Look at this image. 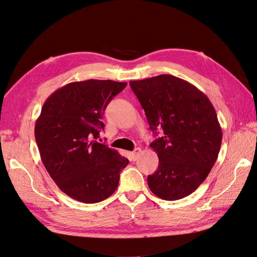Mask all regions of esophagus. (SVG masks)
<instances>
[{
    "label": "esophagus",
    "instance_id": "esophagus-1",
    "mask_svg": "<svg viewBox=\"0 0 257 257\" xmlns=\"http://www.w3.org/2000/svg\"><path fill=\"white\" fill-rule=\"evenodd\" d=\"M141 149H139V148H136V149L133 151V152H131V158H132V161H136V159L138 158V155H139V153H141Z\"/></svg>",
    "mask_w": 257,
    "mask_h": 257
}]
</instances>
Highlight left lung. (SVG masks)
Returning <instances> with one entry per match:
<instances>
[{
    "label": "left lung",
    "instance_id": "8db88e82",
    "mask_svg": "<svg viewBox=\"0 0 257 257\" xmlns=\"http://www.w3.org/2000/svg\"><path fill=\"white\" fill-rule=\"evenodd\" d=\"M158 137L150 147L159 168L148 176L151 192L165 200L190 195L205 181L220 152L222 128L211 102L195 85L173 75L130 81Z\"/></svg>",
    "mask_w": 257,
    "mask_h": 257
}]
</instances>
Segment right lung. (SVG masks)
I'll return each instance as SVG.
<instances>
[{
	"label": "right lung",
	"mask_w": 257,
	"mask_h": 257,
	"mask_svg": "<svg viewBox=\"0 0 257 257\" xmlns=\"http://www.w3.org/2000/svg\"><path fill=\"white\" fill-rule=\"evenodd\" d=\"M126 82L89 79L71 82L46 99L35 123L41 159L59 189L84 204L99 203L118 188L128 160L99 144L102 116Z\"/></svg>",
	"instance_id": "right-lung-1"
}]
</instances>
